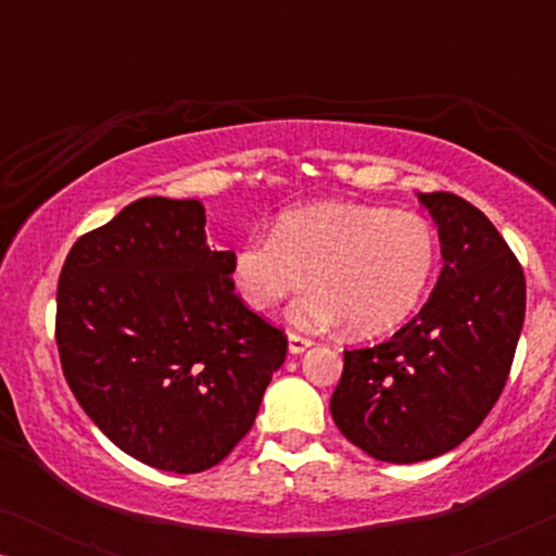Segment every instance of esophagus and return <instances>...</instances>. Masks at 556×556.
<instances>
[{
	"mask_svg": "<svg viewBox=\"0 0 556 556\" xmlns=\"http://www.w3.org/2000/svg\"><path fill=\"white\" fill-rule=\"evenodd\" d=\"M314 344L308 337H301V333H288V352L291 354H303L306 349Z\"/></svg>",
	"mask_w": 556,
	"mask_h": 556,
	"instance_id": "34e87169",
	"label": "esophagus"
}]
</instances>
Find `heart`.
I'll return each instance as SVG.
<instances>
[{
  "instance_id": "b5f03b06",
  "label": "heart",
  "mask_w": 556,
  "mask_h": 556,
  "mask_svg": "<svg viewBox=\"0 0 556 556\" xmlns=\"http://www.w3.org/2000/svg\"><path fill=\"white\" fill-rule=\"evenodd\" d=\"M438 235L422 215L354 202L283 212L270 238L235 250L232 283L248 308L268 314L314 286L293 308L308 329L346 324L379 337L413 316L438 268Z\"/></svg>"
}]
</instances>
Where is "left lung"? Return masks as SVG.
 Returning <instances> with one entry per match:
<instances>
[{
	"instance_id": "obj_1",
	"label": "left lung",
	"mask_w": 556,
	"mask_h": 556,
	"mask_svg": "<svg viewBox=\"0 0 556 556\" xmlns=\"http://www.w3.org/2000/svg\"><path fill=\"white\" fill-rule=\"evenodd\" d=\"M438 225L443 270L392 339L344 352L331 417L384 463H420L460 445L496 405L527 311V280L481 210L451 192L417 194Z\"/></svg>"
}]
</instances>
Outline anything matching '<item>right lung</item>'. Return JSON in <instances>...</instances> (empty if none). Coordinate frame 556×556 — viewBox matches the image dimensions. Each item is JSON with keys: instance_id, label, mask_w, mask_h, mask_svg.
Segmentation results:
<instances>
[{"instance_id": "obj_1", "label": "right lung", "mask_w": 556, "mask_h": 556, "mask_svg": "<svg viewBox=\"0 0 556 556\" xmlns=\"http://www.w3.org/2000/svg\"><path fill=\"white\" fill-rule=\"evenodd\" d=\"M197 200L143 197L83 235L60 270L63 375L105 438L172 473L217 466L253 428L286 333L210 250Z\"/></svg>"}]
</instances>
